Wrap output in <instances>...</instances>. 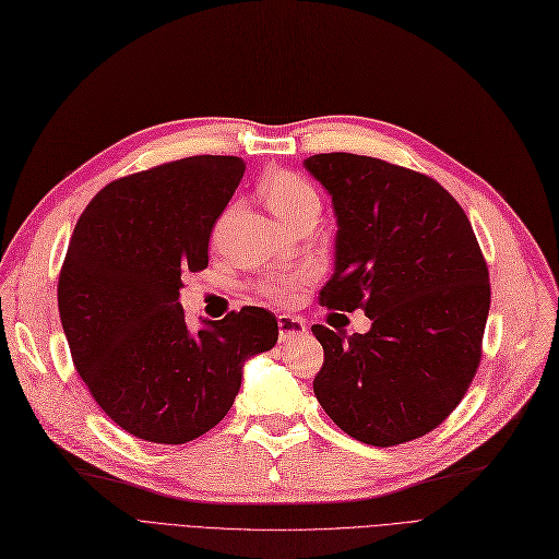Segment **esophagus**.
Here are the masks:
<instances>
[{
	"instance_id": "1",
	"label": "esophagus",
	"mask_w": 559,
	"mask_h": 559,
	"mask_svg": "<svg viewBox=\"0 0 559 559\" xmlns=\"http://www.w3.org/2000/svg\"><path fill=\"white\" fill-rule=\"evenodd\" d=\"M308 333L306 321L299 317H292V314H281L278 317V337L281 342H289L295 337H301Z\"/></svg>"
}]
</instances>
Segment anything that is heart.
Masks as SVG:
<instances>
[{
	"label": "heart",
	"instance_id": "1",
	"mask_svg": "<svg viewBox=\"0 0 559 559\" xmlns=\"http://www.w3.org/2000/svg\"><path fill=\"white\" fill-rule=\"evenodd\" d=\"M262 197L267 201L270 211L274 213L276 219H281L285 226L292 224L295 219H299L301 215L308 213H319L321 201L317 190L312 188L310 181H306L304 176L287 171V169H276L272 174H267L260 183ZM226 219V215H224ZM224 219L219 222V226L224 224ZM306 285V274H281V276H272L260 285L262 295L270 297L272 301L278 304H292L299 292Z\"/></svg>",
	"mask_w": 559,
	"mask_h": 559
}]
</instances>
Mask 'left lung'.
I'll list each match as a JSON object with an SVG mask.
<instances>
[{
	"label": "left lung",
	"mask_w": 559,
	"mask_h": 559,
	"mask_svg": "<svg viewBox=\"0 0 559 559\" xmlns=\"http://www.w3.org/2000/svg\"><path fill=\"white\" fill-rule=\"evenodd\" d=\"M304 167L333 197L335 272L326 308H362L371 329L324 346L314 396L358 442L396 447L442 424L476 376L489 314V272L472 222L430 176L356 154Z\"/></svg>",
	"instance_id": "obj_1"
}]
</instances>
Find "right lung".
I'll return each instance as SVG.
<instances>
[{
    "mask_svg": "<svg viewBox=\"0 0 559 559\" xmlns=\"http://www.w3.org/2000/svg\"><path fill=\"white\" fill-rule=\"evenodd\" d=\"M238 156H190L108 183L79 217L58 276L74 367L133 437L186 444L215 428L245 362L278 340L274 312L242 308L192 333L179 295L245 174Z\"/></svg>",
    "mask_w": 559,
    "mask_h": 559,
    "instance_id": "add662e5",
    "label": "right lung"
}]
</instances>
